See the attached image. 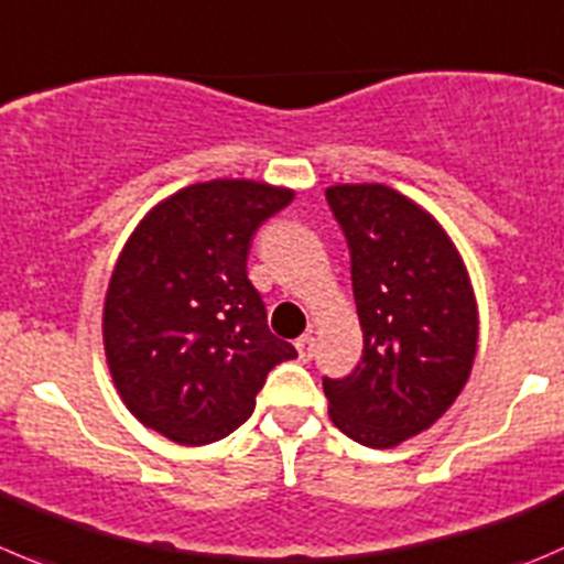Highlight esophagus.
Listing matches in <instances>:
<instances>
[{
  "mask_svg": "<svg viewBox=\"0 0 564 564\" xmlns=\"http://www.w3.org/2000/svg\"><path fill=\"white\" fill-rule=\"evenodd\" d=\"M294 347H297L300 360H311V355H314V347H316V338L311 336V333H305V336L297 338V344H294Z\"/></svg>",
  "mask_w": 564,
  "mask_h": 564,
  "instance_id": "obj_1",
  "label": "esophagus"
}]
</instances>
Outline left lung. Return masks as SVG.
<instances>
[{
	"label": "left lung",
	"mask_w": 564,
	"mask_h": 564,
	"mask_svg": "<svg viewBox=\"0 0 564 564\" xmlns=\"http://www.w3.org/2000/svg\"><path fill=\"white\" fill-rule=\"evenodd\" d=\"M327 204L352 256L364 355L344 380L325 377L330 419L371 449L424 433L471 375L479 311L466 261L421 204L386 184H333Z\"/></svg>",
	"instance_id": "obj_1"
}]
</instances>
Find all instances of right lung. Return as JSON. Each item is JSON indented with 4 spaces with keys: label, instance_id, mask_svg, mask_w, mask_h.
Instances as JSON below:
<instances>
[{
    "label": "right lung",
    "instance_id": "right-lung-1",
    "mask_svg": "<svg viewBox=\"0 0 564 564\" xmlns=\"http://www.w3.org/2000/svg\"><path fill=\"white\" fill-rule=\"evenodd\" d=\"M294 189L215 178L167 195L120 250L104 297V355L140 424L206 446L248 421L272 366L297 358L248 281L256 228Z\"/></svg>",
    "mask_w": 564,
    "mask_h": 564
}]
</instances>
